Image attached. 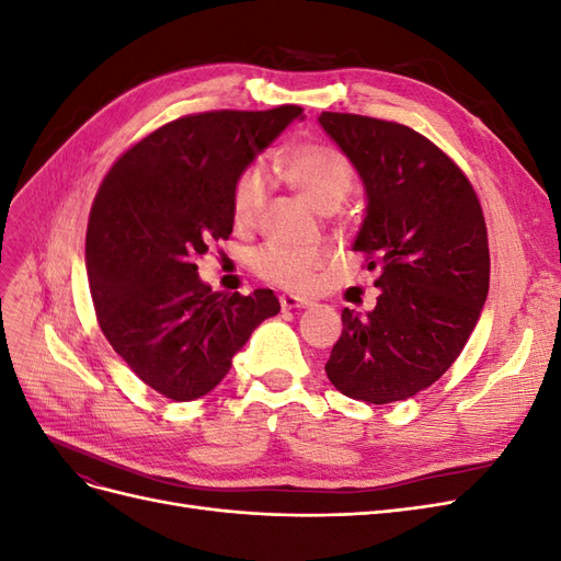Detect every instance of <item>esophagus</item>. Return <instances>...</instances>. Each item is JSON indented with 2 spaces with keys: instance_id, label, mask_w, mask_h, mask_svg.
Returning a JSON list of instances; mask_svg holds the SVG:
<instances>
[{
  "instance_id": "34e87169",
  "label": "esophagus",
  "mask_w": 561,
  "mask_h": 561,
  "mask_svg": "<svg viewBox=\"0 0 561 561\" xmlns=\"http://www.w3.org/2000/svg\"><path fill=\"white\" fill-rule=\"evenodd\" d=\"M280 307H283V311L309 309V307H313V301L307 299V297H297V295H283V297H280Z\"/></svg>"
}]
</instances>
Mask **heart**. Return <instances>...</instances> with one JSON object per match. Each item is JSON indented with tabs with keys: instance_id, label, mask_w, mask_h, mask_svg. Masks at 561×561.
<instances>
[{
	"instance_id": "1",
	"label": "heart",
	"mask_w": 561,
	"mask_h": 561,
	"mask_svg": "<svg viewBox=\"0 0 561 561\" xmlns=\"http://www.w3.org/2000/svg\"><path fill=\"white\" fill-rule=\"evenodd\" d=\"M283 180L307 198L320 213H332L342 206L355 186V168L342 149L328 142H304L278 163ZM266 203V178L260 165H248L239 173L231 190L233 222L248 229L257 225ZM320 266V254L311 248H290L268 243L257 252L254 268L268 283L301 290Z\"/></svg>"
}]
</instances>
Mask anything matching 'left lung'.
Masks as SVG:
<instances>
[{
  "instance_id": "1",
  "label": "left lung",
  "mask_w": 561,
  "mask_h": 561,
  "mask_svg": "<svg viewBox=\"0 0 561 561\" xmlns=\"http://www.w3.org/2000/svg\"><path fill=\"white\" fill-rule=\"evenodd\" d=\"M367 190L353 252L377 271V307L348 309L325 365L336 390L369 404L435 383L463 351L489 293V241L466 173L421 133L375 116L322 112Z\"/></svg>"
}]
</instances>
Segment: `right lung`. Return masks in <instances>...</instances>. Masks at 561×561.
<instances>
[{
    "mask_svg": "<svg viewBox=\"0 0 561 561\" xmlns=\"http://www.w3.org/2000/svg\"><path fill=\"white\" fill-rule=\"evenodd\" d=\"M299 114L280 105L180 116L130 145L100 184L87 229L98 325L163 398L210 393L254 328L280 311L266 287L213 293L196 260L231 236L236 178Z\"/></svg>",
    "mask_w": 561,
    "mask_h": 561,
    "instance_id": "add662e5",
    "label": "right lung"
}]
</instances>
